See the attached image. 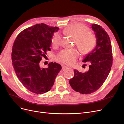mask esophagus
<instances>
[{
  "instance_id": "obj_1",
  "label": "esophagus",
  "mask_w": 124,
  "mask_h": 124,
  "mask_svg": "<svg viewBox=\"0 0 124 124\" xmlns=\"http://www.w3.org/2000/svg\"><path fill=\"white\" fill-rule=\"evenodd\" d=\"M67 69H68V67H67V66H64V65H62V70L64 71V70H66Z\"/></svg>"
}]
</instances>
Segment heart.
Listing matches in <instances>:
<instances>
[{
  "label": "heart",
  "instance_id": "b5f03b06",
  "mask_svg": "<svg viewBox=\"0 0 124 124\" xmlns=\"http://www.w3.org/2000/svg\"><path fill=\"white\" fill-rule=\"evenodd\" d=\"M89 29L81 24L71 25L63 31L65 35L70 36L75 40V44L82 54H86L92 52L95 48L96 39L95 36L88 33ZM52 43L54 47L61 44V38L58 33H55L52 38ZM78 55L75 49L62 50L57 54L56 59L58 61L66 65H72Z\"/></svg>",
  "mask_w": 124,
  "mask_h": 124
}]
</instances>
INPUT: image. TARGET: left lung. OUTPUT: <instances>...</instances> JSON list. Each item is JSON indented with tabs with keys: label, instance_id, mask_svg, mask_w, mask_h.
I'll list each match as a JSON object with an SVG mask.
<instances>
[{
	"label": "left lung",
	"instance_id": "1",
	"mask_svg": "<svg viewBox=\"0 0 124 124\" xmlns=\"http://www.w3.org/2000/svg\"><path fill=\"white\" fill-rule=\"evenodd\" d=\"M91 26L97 39L96 46L82 61L88 62L89 70L82 73L75 69L74 76L69 81L71 87L83 94L95 92L102 85L110 72L113 61L109 36L100 25L93 24Z\"/></svg>",
	"mask_w": 124,
	"mask_h": 124
}]
</instances>
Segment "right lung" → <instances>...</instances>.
<instances>
[{"mask_svg":"<svg viewBox=\"0 0 124 124\" xmlns=\"http://www.w3.org/2000/svg\"><path fill=\"white\" fill-rule=\"evenodd\" d=\"M57 27L41 23L26 28L15 40L12 50V65L18 80L31 92L41 94L48 92L62 69L51 62L47 68L40 66L42 57L51 51L52 38Z\"/></svg>","mask_w":124,"mask_h":124,"instance_id":"add662e5","label":"right lung"}]
</instances>
